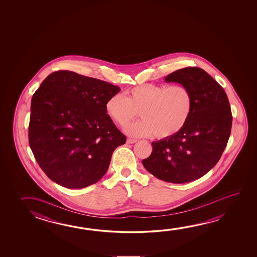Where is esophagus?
Here are the masks:
<instances>
[{
	"mask_svg": "<svg viewBox=\"0 0 257 257\" xmlns=\"http://www.w3.org/2000/svg\"><path fill=\"white\" fill-rule=\"evenodd\" d=\"M136 142H137V140L129 138V139H127L126 143L127 144H133V143H135Z\"/></svg>",
	"mask_w": 257,
	"mask_h": 257,
	"instance_id": "34e87169",
	"label": "esophagus"
}]
</instances>
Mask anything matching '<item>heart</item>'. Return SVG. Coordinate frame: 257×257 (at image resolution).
<instances>
[{
	"label": "heart",
	"instance_id": "heart-1",
	"mask_svg": "<svg viewBox=\"0 0 257 257\" xmlns=\"http://www.w3.org/2000/svg\"><path fill=\"white\" fill-rule=\"evenodd\" d=\"M193 99L189 89L181 84L138 85L126 90L123 96L115 94L105 103V112L120 127H125L139 112L143 120L125 129L135 137L169 139L177 135L189 118Z\"/></svg>",
	"mask_w": 257,
	"mask_h": 257
}]
</instances>
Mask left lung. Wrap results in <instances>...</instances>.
<instances>
[{"label":"left lung","mask_w":257,"mask_h":257,"mask_svg":"<svg viewBox=\"0 0 257 257\" xmlns=\"http://www.w3.org/2000/svg\"><path fill=\"white\" fill-rule=\"evenodd\" d=\"M165 80L189 89L192 111L177 135L152 142V154L143 164L160 180L184 184L204 176L219 161L230 136L231 109L222 87L201 68L177 70Z\"/></svg>","instance_id":"obj_1"}]
</instances>
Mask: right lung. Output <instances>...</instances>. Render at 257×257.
<instances>
[{
	"instance_id": "obj_1",
	"label": "right lung",
	"mask_w": 257,
	"mask_h": 257,
	"mask_svg": "<svg viewBox=\"0 0 257 257\" xmlns=\"http://www.w3.org/2000/svg\"><path fill=\"white\" fill-rule=\"evenodd\" d=\"M120 88L70 71L53 72L31 99L29 142L52 181L71 189L100 180L126 137L105 112Z\"/></svg>"
}]
</instances>
